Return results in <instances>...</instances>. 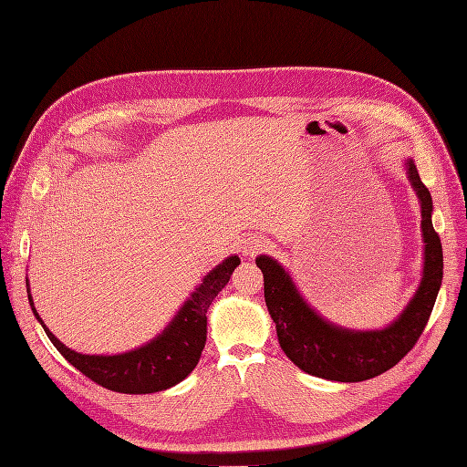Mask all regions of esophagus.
I'll return each instance as SVG.
<instances>
[{"instance_id":"34e87169","label":"esophagus","mask_w":467,"mask_h":467,"mask_svg":"<svg viewBox=\"0 0 467 467\" xmlns=\"http://www.w3.org/2000/svg\"><path fill=\"white\" fill-rule=\"evenodd\" d=\"M266 246V240L261 236H252L248 238V242L244 244V254L246 255H255L259 250H263Z\"/></svg>"}]
</instances>
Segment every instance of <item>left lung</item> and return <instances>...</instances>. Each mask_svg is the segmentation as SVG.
I'll return each instance as SVG.
<instances>
[{
	"label": "left lung",
	"mask_w": 467,
	"mask_h": 467,
	"mask_svg": "<svg viewBox=\"0 0 467 467\" xmlns=\"http://www.w3.org/2000/svg\"><path fill=\"white\" fill-rule=\"evenodd\" d=\"M407 170L422 206L424 276L409 306L389 327L348 331L326 322L303 301L289 275L275 259L266 255L255 259L263 273L265 303L276 324L280 347L308 375L337 382L375 379L412 350L430 320L443 280V246L431 223V194L412 161H407Z\"/></svg>",
	"instance_id": "8db88e82"
}]
</instances>
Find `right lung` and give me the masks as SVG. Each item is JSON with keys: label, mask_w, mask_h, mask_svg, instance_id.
<instances>
[{"label": "right lung", "mask_w": 467, "mask_h": 467, "mask_svg": "<svg viewBox=\"0 0 467 467\" xmlns=\"http://www.w3.org/2000/svg\"><path fill=\"white\" fill-rule=\"evenodd\" d=\"M238 265L236 255L227 257L204 276L191 299L155 340L119 356H85L69 350L47 329L30 296L28 299L55 348L85 377L119 394H153L182 382L199 363L206 345V312Z\"/></svg>", "instance_id": "right-lung-1"}]
</instances>
